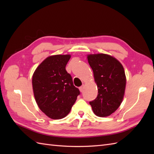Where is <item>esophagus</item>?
Here are the masks:
<instances>
[{"label": "esophagus", "instance_id": "esophagus-1", "mask_svg": "<svg viewBox=\"0 0 154 154\" xmlns=\"http://www.w3.org/2000/svg\"><path fill=\"white\" fill-rule=\"evenodd\" d=\"M83 89H84V85H82V86L79 87V90H80V91H81V93H82L83 91Z\"/></svg>", "mask_w": 154, "mask_h": 154}]
</instances>
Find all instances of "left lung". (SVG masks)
Returning a JSON list of instances; mask_svg holds the SVG:
<instances>
[{
    "label": "left lung",
    "mask_w": 154,
    "mask_h": 154,
    "mask_svg": "<svg viewBox=\"0 0 154 154\" xmlns=\"http://www.w3.org/2000/svg\"><path fill=\"white\" fill-rule=\"evenodd\" d=\"M87 59L98 87L97 98L89 104L97 116H110L122 102L126 83L124 67L109 55L91 54Z\"/></svg>",
    "instance_id": "8db88e82"
}]
</instances>
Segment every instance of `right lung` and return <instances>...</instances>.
<instances>
[{
    "mask_svg": "<svg viewBox=\"0 0 154 154\" xmlns=\"http://www.w3.org/2000/svg\"><path fill=\"white\" fill-rule=\"evenodd\" d=\"M70 55H51L36 68L32 77L35 101L40 110L52 119H61L69 113L80 94L73 85L65 66Z\"/></svg>",
    "mask_w": 154,
    "mask_h": 154,
    "instance_id": "1",
    "label": "right lung"
}]
</instances>
